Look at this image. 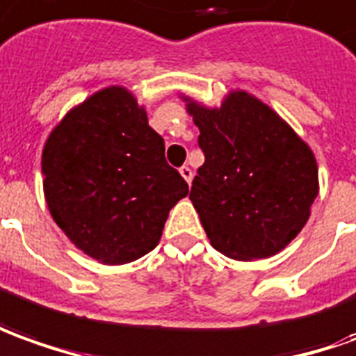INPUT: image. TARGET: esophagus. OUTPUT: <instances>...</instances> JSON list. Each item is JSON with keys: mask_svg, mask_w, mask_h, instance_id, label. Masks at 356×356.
I'll list each match as a JSON object with an SVG mask.
<instances>
[{"mask_svg": "<svg viewBox=\"0 0 356 356\" xmlns=\"http://www.w3.org/2000/svg\"><path fill=\"white\" fill-rule=\"evenodd\" d=\"M180 174H182V178L186 180V182L192 184L193 172H192V168H190V166H182V168H180Z\"/></svg>", "mask_w": 356, "mask_h": 356, "instance_id": "obj_1", "label": "esophagus"}]
</instances>
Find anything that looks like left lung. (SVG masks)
<instances>
[{"label":"left lung","mask_w":356,"mask_h":356,"mask_svg":"<svg viewBox=\"0 0 356 356\" xmlns=\"http://www.w3.org/2000/svg\"><path fill=\"white\" fill-rule=\"evenodd\" d=\"M180 97L205 154L190 200L211 246L240 261L279 254L305 229L320 190L312 149L246 90H230L217 108Z\"/></svg>","instance_id":"obj_1"}]
</instances>
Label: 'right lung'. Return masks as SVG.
<instances>
[{"label":"right lung","instance_id":"right-lung-1","mask_svg":"<svg viewBox=\"0 0 356 356\" xmlns=\"http://www.w3.org/2000/svg\"><path fill=\"white\" fill-rule=\"evenodd\" d=\"M42 174L51 219L83 254L104 266L149 254L170 209L188 195L145 108L120 85L97 90L51 129Z\"/></svg>","mask_w":356,"mask_h":356}]
</instances>
